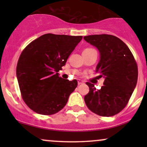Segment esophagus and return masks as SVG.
<instances>
[{"mask_svg":"<svg viewBox=\"0 0 147 147\" xmlns=\"http://www.w3.org/2000/svg\"><path fill=\"white\" fill-rule=\"evenodd\" d=\"M84 82L82 80H81V79H78V84L79 85H80V84H83Z\"/></svg>","mask_w":147,"mask_h":147,"instance_id":"esophagus-1","label":"esophagus"}]
</instances>
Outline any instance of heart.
Here are the masks:
<instances>
[{"label":"heart","mask_w":147,"mask_h":147,"mask_svg":"<svg viewBox=\"0 0 147 147\" xmlns=\"http://www.w3.org/2000/svg\"><path fill=\"white\" fill-rule=\"evenodd\" d=\"M92 51H96L95 49L93 48H86L85 50H84L83 52H92Z\"/></svg>","instance_id":"heart-1"}]
</instances>
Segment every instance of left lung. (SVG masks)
Here are the masks:
<instances>
[{
    "instance_id": "8db88e82",
    "label": "left lung",
    "mask_w": 147,
    "mask_h": 147,
    "mask_svg": "<svg viewBox=\"0 0 147 147\" xmlns=\"http://www.w3.org/2000/svg\"><path fill=\"white\" fill-rule=\"evenodd\" d=\"M100 52L96 68L99 77H104V86L97 90L86 82L89 92L84 97L87 107L94 113L110 117L119 113L127 105L138 81V65L129 47L117 37L95 34L84 37Z\"/></svg>"
}]
</instances>
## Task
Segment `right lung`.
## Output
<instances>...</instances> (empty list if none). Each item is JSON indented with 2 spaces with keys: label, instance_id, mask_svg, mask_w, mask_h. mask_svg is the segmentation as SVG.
Here are the masks:
<instances>
[{
  "label": "right lung",
  "instance_id": "add662e5",
  "mask_svg": "<svg viewBox=\"0 0 147 147\" xmlns=\"http://www.w3.org/2000/svg\"><path fill=\"white\" fill-rule=\"evenodd\" d=\"M82 36L45 34L21 52L16 77L21 97L35 113L50 115L61 110L77 86V81L59 76Z\"/></svg>",
  "mask_w": 147,
  "mask_h": 147
}]
</instances>
